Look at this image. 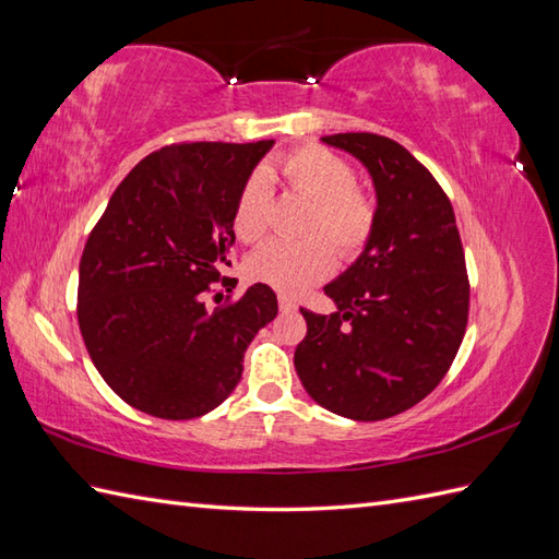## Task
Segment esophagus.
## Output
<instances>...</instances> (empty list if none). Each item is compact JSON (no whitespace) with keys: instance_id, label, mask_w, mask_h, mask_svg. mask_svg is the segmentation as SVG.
Returning a JSON list of instances; mask_svg holds the SVG:
<instances>
[{"instance_id":"obj_1","label":"esophagus","mask_w":559,"mask_h":559,"mask_svg":"<svg viewBox=\"0 0 559 559\" xmlns=\"http://www.w3.org/2000/svg\"><path fill=\"white\" fill-rule=\"evenodd\" d=\"M278 307H281V312H295V310H298V305H295V300H290L288 295H278Z\"/></svg>"}]
</instances>
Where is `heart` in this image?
<instances>
[{"instance_id":"1","label":"heart","mask_w":559,"mask_h":559,"mask_svg":"<svg viewBox=\"0 0 559 559\" xmlns=\"http://www.w3.org/2000/svg\"><path fill=\"white\" fill-rule=\"evenodd\" d=\"M278 173L293 194L312 204L302 242H273L249 257L247 273L278 293L298 295L324 281L334 269L332 246L341 259H353L370 242L377 204L372 194L355 185L353 165L322 146H300L278 160ZM269 173H254L242 185L233 211V230L242 242L254 245L266 237L271 211ZM320 237L317 238L316 235ZM329 239L330 248L321 237Z\"/></svg>"}]
</instances>
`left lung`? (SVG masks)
Instances as JSON below:
<instances>
[{
    "instance_id": "obj_1",
    "label": "left lung",
    "mask_w": 559,
    "mask_h": 559,
    "mask_svg": "<svg viewBox=\"0 0 559 559\" xmlns=\"http://www.w3.org/2000/svg\"><path fill=\"white\" fill-rule=\"evenodd\" d=\"M322 141L372 175L377 223L353 266L324 286L338 310H300L307 336L295 370L326 411L384 420L423 401L454 362L468 322L466 257L444 189L394 139Z\"/></svg>"
}]
</instances>
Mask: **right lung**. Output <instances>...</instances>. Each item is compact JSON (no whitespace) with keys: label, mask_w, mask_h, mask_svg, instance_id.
I'll use <instances>...</instances> for the list:
<instances>
[{"label":"right lung","mask_w":559,"mask_h":559,"mask_svg":"<svg viewBox=\"0 0 559 559\" xmlns=\"http://www.w3.org/2000/svg\"><path fill=\"white\" fill-rule=\"evenodd\" d=\"M271 146L194 141L151 153L91 230L79 329L100 377L132 408L189 420L221 406L247 346L278 314L266 283L216 310L204 302L230 266L237 194Z\"/></svg>","instance_id":"right-lung-1"}]
</instances>
